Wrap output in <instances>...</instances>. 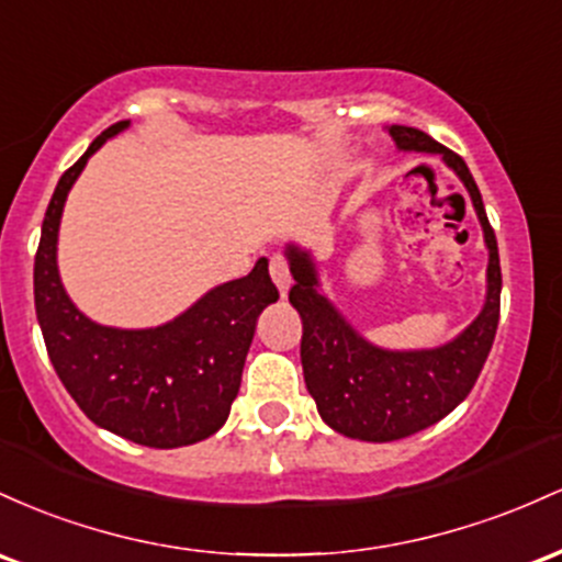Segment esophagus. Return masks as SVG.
I'll list each match as a JSON object with an SVG mask.
<instances>
[{"label":"esophagus","instance_id":"obj_1","mask_svg":"<svg viewBox=\"0 0 562 562\" xmlns=\"http://www.w3.org/2000/svg\"><path fill=\"white\" fill-rule=\"evenodd\" d=\"M270 276H273L276 286H279V292H281V297H286L289 286H292V273H289V265H286V260H283V257H273V260H270Z\"/></svg>","mask_w":562,"mask_h":562}]
</instances>
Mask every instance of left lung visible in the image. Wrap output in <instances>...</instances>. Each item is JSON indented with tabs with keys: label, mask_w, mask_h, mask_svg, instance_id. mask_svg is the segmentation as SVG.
<instances>
[{
	"label": "left lung",
	"mask_w": 562,
	"mask_h": 562,
	"mask_svg": "<svg viewBox=\"0 0 562 562\" xmlns=\"http://www.w3.org/2000/svg\"><path fill=\"white\" fill-rule=\"evenodd\" d=\"M387 132L398 150L440 156L464 182L483 228L488 268L485 302L468 329L438 348L390 350L352 329L350 321L321 292L318 268L311 251L286 244L283 255L297 281L289 292V302L302 318L300 358L307 393L331 430L369 443L408 438L440 422L468 398L494 345L502 297L496 236L468 164L422 130L393 124Z\"/></svg>",
	"instance_id": "obj_1"
}]
</instances>
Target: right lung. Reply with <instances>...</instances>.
<instances>
[{
	"mask_svg": "<svg viewBox=\"0 0 562 562\" xmlns=\"http://www.w3.org/2000/svg\"><path fill=\"white\" fill-rule=\"evenodd\" d=\"M127 127L124 119L100 132L58 180L34 260L36 318L60 382L94 425L148 449H180L225 425L257 318L279 289L260 257L249 276L220 283L150 329L103 326L74 305L58 273L63 206L94 150Z\"/></svg>",
	"mask_w": 562,
	"mask_h": 562,
	"instance_id": "add662e5",
	"label": "right lung"
}]
</instances>
